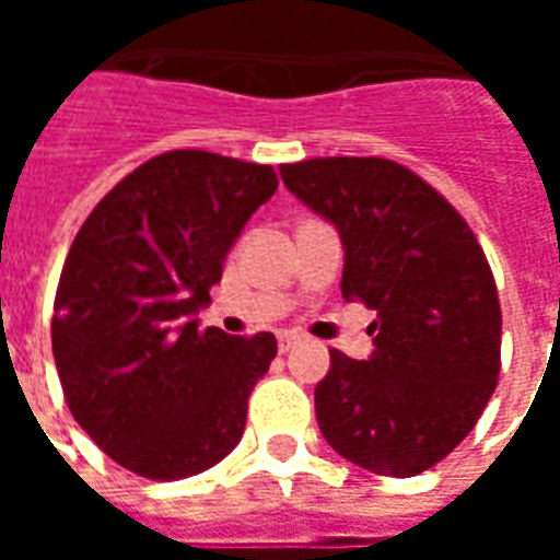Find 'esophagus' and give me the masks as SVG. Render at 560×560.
<instances>
[{"label":"esophagus","instance_id":"esophagus-1","mask_svg":"<svg viewBox=\"0 0 560 560\" xmlns=\"http://www.w3.org/2000/svg\"><path fill=\"white\" fill-rule=\"evenodd\" d=\"M296 342H299V334H290V331L279 334V351H281V354H284V351L293 349Z\"/></svg>","mask_w":560,"mask_h":560}]
</instances>
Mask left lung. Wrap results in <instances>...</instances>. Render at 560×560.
I'll return each instance as SVG.
<instances>
[{"mask_svg": "<svg viewBox=\"0 0 560 560\" xmlns=\"http://www.w3.org/2000/svg\"><path fill=\"white\" fill-rule=\"evenodd\" d=\"M281 179L342 241V296L372 307V354L331 349L316 421L342 459L416 477L474 430L500 374V299L462 214L377 156L281 165Z\"/></svg>", "mask_w": 560, "mask_h": 560, "instance_id": "obj_1", "label": "left lung"}]
</instances>
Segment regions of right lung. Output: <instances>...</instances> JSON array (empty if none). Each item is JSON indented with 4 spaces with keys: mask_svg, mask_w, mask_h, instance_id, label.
<instances>
[{
    "mask_svg": "<svg viewBox=\"0 0 560 560\" xmlns=\"http://www.w3.org/2000/svg\"><path fill=\"white\" fill-rule=\"evenodd\" d=\"M279 188L270 165L171 151L92 209L57 284L51 351L66 404L121 468L186 479L235 451L276 337L200 328L246 220Z\"/></svg>",
    "mask_w": 560,
    "mask_h": 560,
    "instance_id": "1",
    "label": "right lung"
}]
</instances>
